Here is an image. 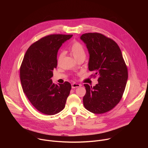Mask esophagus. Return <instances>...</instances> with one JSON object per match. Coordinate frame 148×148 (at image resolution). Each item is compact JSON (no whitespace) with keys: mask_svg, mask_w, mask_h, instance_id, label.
I'll return each mask as SVG.
<instances>
[{"mask_svg":"<svg viewBox=\"0 0 148 148\" xmlns=\"http://www.w3.org/2000/svg\"><path fill=\"white\" fill-rule=\"evenodd\" d=\"M81 86V84H78V83H75V82H74V83H73V84H71V87H72V88H75L79 87Z\"/></svg>","mask_w":148,"mask_h":148,"instance_id":"esophagus-1","label":"esophagus"}]
</instances>
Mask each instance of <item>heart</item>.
Masks as SVG:
<instances>
[{
  "label": "heart",
  "mask_w": 148,
  "mask_h": 148,
  "mask_svg": "<svg viewBox=\"0 0 148 148\" xmlns=\"http://www.w3.org/2000/svg\"><path fill=\"white\" fill-rule=\"evenodd\" d=\"M69 51L73 56V57L77 59L79 57H86V51L83 46L78 42L74 41L69 47ZM63 56V53H61L57 58V62H59Z\"/></svg>",
  "instance_id": "1"
}]
</instances>
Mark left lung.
Instances as JSON below:
<instances>
[{"mask_svg": "<svg viewBox=\"0 0 148 148\" xmlns=\"http://www.w3.org/2000/svg\"><path fill=\"white\" fill-rule=\"evenodd\" d=\"M80 39L90 55L88 69L98 77L92 87L84 84L86 94L84 106L97 114L107 112L120 101L128 80V70L118 45L112 39L97 33L82 34Z\"/></svg>", "mask_w": 148, "mask_h": 148, "instance_id": "1", "label": "left lung"}]
</instances>
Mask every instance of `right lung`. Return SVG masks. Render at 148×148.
<instances>
[{"label": "right lung", "mask_w": 148, "mask_h": 148, "mask_svg": "<svg viewBox=\"0 0 148 148\" xmlns=\"http://www.w3.org/2000/svg\"><path fill=\"white\" fill-rule=\"evenodd\" d=\"M73 35L51 34L32 45L26 52L20 70L23 92L40 112L51 115L65 107L71 89L69 82L54 84L51 77L57 66V53Z\"/></svg>", "instance_id": "obj_1"}]
</instances>
